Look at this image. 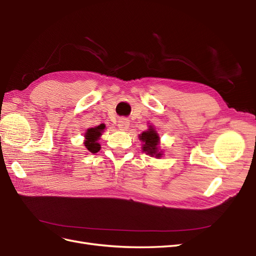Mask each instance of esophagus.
I'll return each instance as SVG.
<instances>
[{
    "instance_id": "obj_1",
    "label": "esophagus",
    "mask_w": 256,
    "mask_h": 256,
    "mask_svg": "<svg viewBox=\"0 0 256 256\" xmlns=\"http://www.w3.org/2000/svg\"><path fill=\"white\" fill-rule=\"evenodd\" d=\"M130 126V120L126 118H121L118 121V128L120 130H126Z\"/></svg>"
}]
</instances>
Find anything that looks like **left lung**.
Segmentation results:
<instances>
[{"mask_svg":"<svg viewBox=\"0 0 256 256\" xmlns=\"http://www.w3.org/2000/svg\"><path fill=\"white\" fill-rule=\"evenodd\" d=\"M139 140L142 142V148H141L146 155L156 158L162 157V150H160L159 148L160 138L153 126H148V128L139 135Z\"/></svg>","mask_w":256,"mask_h":256,"instance_id":"1","label":"left lung"}]
</instances>
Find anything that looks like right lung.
Masks as SVG:
<instances>
[{"label":"right lung","mask_w":256,"mask_h":256,"mask_svg":"<svg viewBox=\"0 0 256 256\" xmlns=\"http://www.w3.org/2000/svg\"><path fill=\"white\" fill-rule=\"evenodd\" d=\"M104 130H106V124H100L98 126H94V128H88L86 132H85L84 134V137H85V140H84V146L88 148V150H90V153L94 154V153H98L100 148H101V146L100 144L98 142L102 133L104 132Z\"/></svg>","instance_id":"obj_1"}]
</instances>
